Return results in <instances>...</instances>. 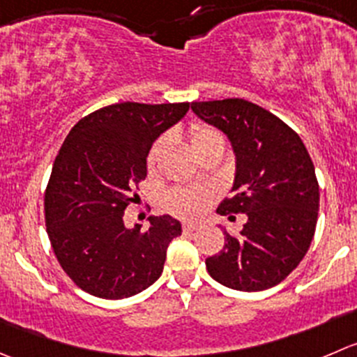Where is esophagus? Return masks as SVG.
Here are the masks:
<instances>
[{
    "label": "esophagus",
    "mask_w": 357,
    "mask_h": 357,
    "mask_svg": "<svg viewBox=\"0 0 357 357\" xmlns=\"http://www.w3.org/2000/svg\"><path fill=\"white\" fill-rule=\"evenodd\" d=\"M200 228V223H195V221H186L185 225H183V230L185 231H195Z\"/></svg>",
    "instance_id": "esophagus-1"
}]
</instances>
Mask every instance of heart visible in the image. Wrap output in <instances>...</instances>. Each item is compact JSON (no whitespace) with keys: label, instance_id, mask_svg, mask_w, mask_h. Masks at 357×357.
Wrapping results in <instances>:
<instances>
[{"label":"heart","instance_id":"obj_1","mask_svg":"<svg viewBox=\"0 0 357 357\" xmlns=\"http://www.w3.org/2000/svg\"><path fill=\"white\" fill-rule=\"evenodd\" d=\"M167 137H160L155 141L151 146L150 153H148V164H153L158 158L160 151L164 150ZM190 143L195 153H199L204 148L211 146V144H223V137L218 130L211 129L207 126H193L190 129ZM211 199V193L207 190L199 188H179L174 190L167 195V207L178 216H199L204 213Z\"/></svg>","mask_w":357,"mask_h":357}]
</instances>
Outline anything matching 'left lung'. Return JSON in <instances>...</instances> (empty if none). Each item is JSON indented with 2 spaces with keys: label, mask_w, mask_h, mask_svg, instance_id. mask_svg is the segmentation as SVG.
<instances>
[{
  "label": "left lung",
  "mask_w": 357,
  "mask_h": 357,
  "mask_svg": "<svg viewBox=\"0 0 357 357\" xmlns=\"http://www.w3.org/2000/svg\"><path fill=\"white\" fill-rule=\"evenodd\" d=\"M192 112L228 137L235 155L230 192L216 213H244L241 235L206 259L214 281L237 291L279 284L305 256L317 223L319 185L298 134L271 112L244 101L192 102Z\"/></svg>",
  "instance_id": "left-lung-1"
}]
</instances>
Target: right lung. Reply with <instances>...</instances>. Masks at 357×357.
<instances>
[{
    "instance_id": "1",
    "label": "right lung",
    "mask_w": 357,
    "mask_h": 357,
    "mask_svg": "<svg viewBox=\"0 0 357 357\" xmlns=\"http://www.w3.org/2000/svg\"><path fill=\"white\" fill-rule=\"evenodd\" d=\"M190 102H119L79 120L62 143L45 193V223L55 256L78 288L106 300L129 298L164 271L169 242L181 235L176 218L150 216L127 228L123 213L146 157Z\"/></svg>"
}]
</instances>
